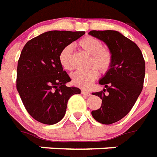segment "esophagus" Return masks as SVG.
<instances>
[{"instance_id":"esophagus-1","label":"esophagus","mask_w":157,"mask_h":157,"mask_svg":"<svg viewBox=\"0 0 157 157\" xmlns=\"http://www.w3.org/2000/svg\"><path fill=\"white\" fill-rule=\"evenodd\" d=\"M81 93H82V95H84V96H89L90 95H91V93H90L89 91H84V90H82V91H81Z\"/></svg>"}]
</instances>
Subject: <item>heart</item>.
I'll list each match as a JSON object with an SVG mask.
<instances>
[{
	"label": "heart",
	"mask_w": 157,
	"mask_h": 157,
	"mask_svg": "<svg viewBox=\"0 0 157 157\" xmlns=\"http://www.w3.org/2000/svg\"><path fill=\"white\" fill-rule=\"evenodd\" d=\"M78 47L90 55L88 66H91L86 71H78L71 75L73 84L81 88H87L97 78L98 71L101 74H106L109 71L113 64L112 52L103 47L102 42L93 36H85L81 39ZM73 47L67 44L61 50L59 53V62L66 71H71Z\"/></svg>",
	"instance_id": "b5f03b06"
}]
</instances>
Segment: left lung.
Returning <instances> with one entry per match:
<instances>
[{
    "label": "left lung",
    "mask_w": 157,
    "mask_h": 157,
    "mask_svg": "<svg viewBox=\"0 0 157 157\" xmlns=\"http://www.w3.org/2000/svg\"><path fill=\"white\" fill-rule=\"evenodd\" d=\"M89 35L104 41L113 54L112 66L99 82L105 89L92 93L102 104L91 112L98 122L109 125L123 118L136 102L144 87L145 61L137 44L118 31H91Z\"/></svg>",
    "instance_id": "8db88e82"
}]
</instances>
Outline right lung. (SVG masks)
<instances>
[{"label": "right lung", "instance_id": "1", "mask_svg": "<svg viewBox=\"0 0 157 157\" xmlns=\"http://www.w3.org/2000/svg\"><path fill=\"white\" fill-rule=\"evenodd\" d=\"M84 31H50L31 39L17 61L16 86L27 113L39 122L57 123L65 116L69 99L80 89L69 87L68 74L59 62V53Z\"/></svg>", "mask_w": 157, "mask_h": 157}]
</instances>
